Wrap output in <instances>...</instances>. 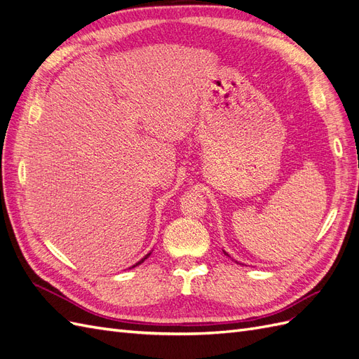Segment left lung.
Wrapping results in <instances>:
<instances>
[{
    "label": "left lung",
    "mask_w": 359,
    "mask_h": 359,
    "mask_svg": "<svg viewBox=\"0 0 359 359\" xmlns=\"http://www.w3.org/2000/svg\"><path fill=\"white\" fill-rule=\"evenodd\" d=\"M224 255H227V253H226V252H224ZM227 256H229V255H227Z\"/></svg>",
    "instance_id": "obj_1"
}]
</instances>
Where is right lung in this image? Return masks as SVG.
Returning a JSON list of instances; mask_svg holds the SVG:
<instances>
[{
  "label": "right lung",
  "mask_w": 359,
  "mask_h": 359,
  "mask_svg": "<svg viewBox=\"0 0 359 359\" xmlns=\"http://www.w3.org/2000/svg\"><path fill=\"white\" fill-rule=\"evenodd\" d=\"M149 255H151V252H149V253H148V255H147V256H145V257H144V259H140V260H139V262H137V264H136V265H133V266H137V265H140V264H142V262H144V260H145V259H147V257H148V256H149ZM133 266H132V268H133Z\"/></svg>",
  "instance_id": "obj_1"
}]
</instances>
